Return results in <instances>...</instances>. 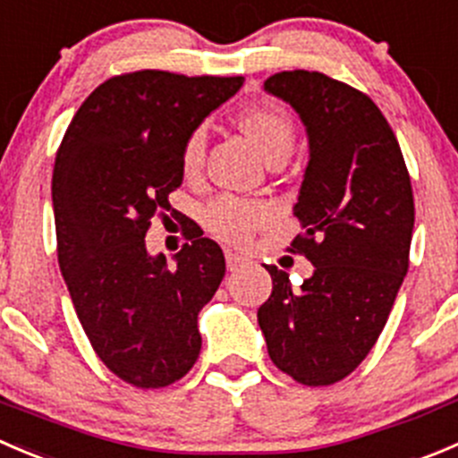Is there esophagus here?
I'll return each mask as SVG.
<instances>
[{
	"label": "esophagus",
	"mask_w": 458,
	"mask_h": 458,
	"mask_svg": "<svg viewBox=\"0 0 458 458\" xmlns=\"http://www.w3.org/2000/svg\"><path fill=\"white\" fill-rule=\"evenodd\" d=\"M246 257L239 255V252H233V250H225V264H228L230 270H237L239 266L246 264Z\"/></svg>",
	"instance_id": "1"
}]
</instances>
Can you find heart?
Returning <instances> with one entry per match:
<instances>
[{
    "label": "heart",
    "mask_w": 458,
    "mask_h": 458,
    "mask_svg": "<svg viewBox=\"0 0 458 458\" xmlns=\"http://www.w3.org/2000/svg\"><path fill=\"white\" fill-rule=\"evenodd\" d=\"M234 123L259 149L266 161L270 163L277 158L286 161L293 149V140H295V127L286 111L275 105L250 106L237 114ZM203 154H206V134L197 130L185 140L183 154H181V170L185 179H194L201 172ZM270 216H273V208L268 203L224 194L203 210V224L219 239L239 243L246 242L252 230L264 225Z\"/></svg>",
    "instance_id": "obj_1"
}]
</instances>
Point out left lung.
Here are the masks:
<instances>
[{"label": "left lung", "instance_id": "obj_1", "mask_svg": "<svg viewBox=\"0 0 458 458\" xmlns=\"http://www.w3.org/2000/svg\"><path fill=\"white\" fill-rule=\"evenodd\" d=\"M264 91L295 109L309 163L293 242L313 275L293 288L268 264L273 293L257 310L270 360L319 387L352 374L378 340L407 268L411 181L392 127L369 96L318 71H282Z\"/></svg>", "mask_w": 458, "mask_h": 458}]
</instances>
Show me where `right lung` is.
Wrapping results in <instances>:
<instances>
[{"label":"right lung","mask_w":458,"mask_h":458,"mask_svg":"<svg viewBox=\"0 0 458 458\" xmlns=\"http://www.w3.org/2000/svg\"><path fill=\"white\" fill-rule=\"evenodd\" d=\"M242 84V75H116L82 102L57 149L62 277L93 352L134 387L176 383L201 352L199 310L224 279V252L203 233L190 234L170 264L149 255L145 234L183 183L185 140Z\"/></svg>","instance_id":"add662e5"}]
</instances>
